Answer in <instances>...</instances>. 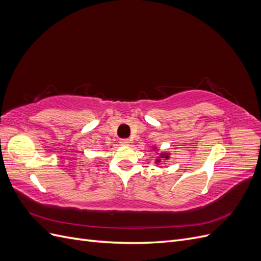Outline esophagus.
Here are the masks:
<instances>
[{
    "instance_id": "34e87169",
    "label": "esophagus",
    "mask_w": 261,
    "mask_h": 261,
    "mask_svg": "<svg viewBox=\"0 0 261 261\" xmlns=\"http://www.w3.org/2000/svg\"><path fill=\"white\" fill-rule=\"evenodd\" d=\"M129 140L126 139V138H123V139H120V145L121 146H129Z\"/></svg>"
}]
</instances>
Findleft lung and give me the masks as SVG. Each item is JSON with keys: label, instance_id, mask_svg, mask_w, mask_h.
<instances>
[{"label": "left lung", "instance_id": "8db88e82", "mask_svg": "<svg viewBox=\"0 0 261 261\" xmlns=\"http://www.w3.org/2000/svg\"><path fill=\"white\" fill-rule=\"evenodd\" d=\"M161 158H162V159H163V158H164V159H169V154L168 153H160V158H159V159H156L155 163H159Z\"/></svg>", "mask_w": 261, "mask_h": 261}]
</instances>
